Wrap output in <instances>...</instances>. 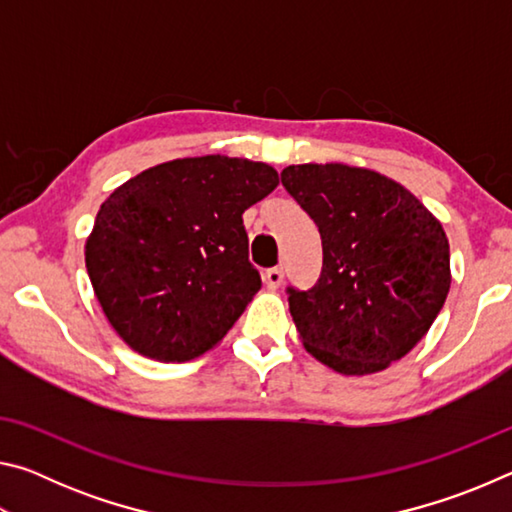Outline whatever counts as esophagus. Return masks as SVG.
Instances as JSON below:
<instances>
[{
    "instance_id": "esophagus-1",
    "label": "esophagus",
    "mask_w": 512,
    "mask_h": 512,
    "mask_svg": "<svg viewBox=\"0 0 512 512\" xmlns=\"http://www.w3.org/2000/svg\"><path fill=\"white\" fill-rule=\"evenodd\" d=\"M264 282H266L268 289H277L284 282V271H282L280 266L268 268V271L264 273Z\"/></svg>"
}]
</instances>
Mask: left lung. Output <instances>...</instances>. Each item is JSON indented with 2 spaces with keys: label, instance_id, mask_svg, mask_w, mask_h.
Segmentation results:
<instances>
[{
  "label": "left lung",
  "instance_id": "1",
  "mask_svg": "<svg viewBox=\"0 0 512 512\" xmlns=\"http://www.w3.org/2000/svg\"><path fill=\"white\" fill-rule=\"evenodd\" d=\"M282 185L318 225L323 268L289 287L309 354L341 375H370L429 332L452 284L440 221L395 180L348 164H293Z\"/></svg>",
  "mask_w": 512,
  "mask_h": 512
}]
</instances>
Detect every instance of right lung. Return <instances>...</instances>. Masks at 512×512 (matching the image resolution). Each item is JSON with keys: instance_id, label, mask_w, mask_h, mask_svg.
Listing matches in <instances>:
<instances>
[{"instance_id": "1", "label": "right lung", "mask_w": 512, "mask_h": 512, "mask_svg": "<svg viewBox=\"0 0 512 512\" xmlns=\"http://www.w3.org/2000/svg\"><path fill=\"white\" fill-rule=\"evenodd\" d=\"M277 183L264 162L203 155L146 169L106 198L85 266L135 352L183 363L228 334L262 289L241 214Z\"/></svg>"}]
</instances>
